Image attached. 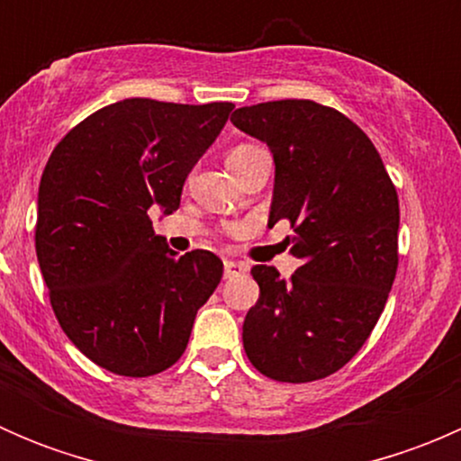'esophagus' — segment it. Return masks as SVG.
<instances>
[{"instance_id":"34e87169","label":"esophagus","mask_w":461,"mask_h":461,"mask_svg":"<svg viewBox=\"0 0 461 461\" xmlns=\"http://www.w3.org/2000/svg\"><path fill=\"white\" fill-rule=\"evenodd\" d=\"M222 267H225V278H234V276H239V274L248 272V267H245L243 263H236V260H225V265H222Z\"/></svg>"}]
</instances>
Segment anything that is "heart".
Returning a JSON list of instances; mask_svg holds the SVG:
<instances>
[{
  "instance_id": "b5f03b06",
  "label": "heart",
  "mask_w": 461,
  "mask_h": 461,
  "mask_svg": "<svg viewBox=\"0 0 461 461\" xmlns=\"http://www.w3.org/2000/svg\"><path fill=\"white\" fill-rule=\"evenodd\" d=\"M257 151H260V149L254 147V144H239V147H234L227 153V165H230V169H234V167H239L240 162H245Z\"/></svg>"
}]
</instances>
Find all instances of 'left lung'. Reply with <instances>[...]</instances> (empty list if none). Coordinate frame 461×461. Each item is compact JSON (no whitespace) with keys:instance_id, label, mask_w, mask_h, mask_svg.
<instances>
[{"instance_id":"1","label":"left lung","mask_w":461,"mask_h":461,"mask_svg":"<svg viewBox=\"0 0 461 461\" xmlns=\"http://www.w3.org/2000/svg\"><path fill=\"white\" fill-rule=\"evenodd\" d=\"M234 127L276 165L269 225L290 222L301 267L254 265L260 296L243 323L260 375L305 384L337 373L368 341L399 263V198L370 138L337 109L276 100L236 109Z\"/></svg>"}]
</instances>
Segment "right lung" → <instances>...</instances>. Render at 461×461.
<instances>
[{"label":"right lung","instance_id":"add662e5","mask_svg":"<svg viewBox=\"0 0 461 461\" xmlns=\"http://www.w3.org/2000/svg\"><path fill=\"white\" fill-rule=\"evenodd\" d=\"M234 104L129 97L73 127L37 196L35 252L50 308L93 364L122 376L171 368L222 276L207 249L176 257L149 209H178L185 178Z\"/></svg>","mask_w":461,"mask_h":461}]
</instances>
